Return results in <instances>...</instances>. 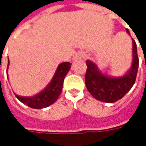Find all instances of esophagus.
<instances>
[{
	"mask_svg": "<svg viewBox=\"0 0 146 146\" xmlns=\"http://www.w3.org/2000/svg\"><path fill=\"white\" fill-rule=\"evenodd\" d=\"M82 58H83V54H82V53H78V54H76V56H75L74 59H75L76 60H78L82 59Z\"/></svg>",
	"mask_w": 146,
	"mask_h": 146,
	"instance_id": "obj_1",
	"label": "esophagus"
}]
</instances>
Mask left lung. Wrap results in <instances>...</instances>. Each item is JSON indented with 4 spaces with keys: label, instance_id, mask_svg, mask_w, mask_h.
<instances>
[{
    "label": "left lung",
    "instance_id": "8db88e82",
    "mask_svg": "<svg viewBox=\"0 0 146 146\" xmlns=\"http://www.w3.org/2000/svg\"><path fill=\"white\" fill-rule=\"evenodd\" d=\"M128 34L129 31L126 29ZM133 60L132 68L125 76L113 78L107 77L98 71L95 64L86 60V72L85 82L88 91L94 98L105 103H115L122 98L131 90L136 82L139 66L137 44L133 39Z\"/></svg>",
    "mask_w": 146,
    "mask_h": 146
}]
</instances>
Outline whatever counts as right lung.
Wrapping results in <instances>:
<instances>
[{"instance_id":"right-lung-1","label":"right lung","mask_w":146,"mask_h":146,"mask_svg":"<svg viewBox=\"0 0 146 146\" xmlns=\"http://www.w3.org/2000/svg\"><path fill=\"white\" fill-rule=\"evenodd\" d=\"M71 64H72L69 62L60 64L52 82L42 92L38 94L36 96L31 98L18 96L17 94H15V96L23 103L35 109H41L52 105L57 100L60 94L62 92L64 79L71 68Z\"/></svg>"}]
</instances>
